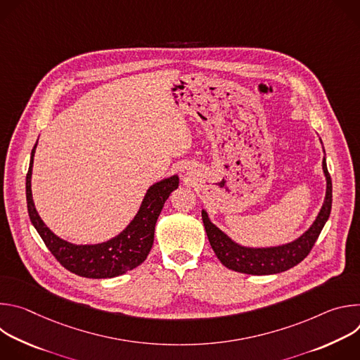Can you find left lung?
I'll return each instance as SVG.
<instances>
[{
    "label": "left lung",
    "mask_w": 360,
    "mask_h": 360,
    "mask_svg": "<svg viewBox=\"0 0 360 360\" xmlns=\"http://www.w3.org/2000/svg\"><path fill=\"white\" fill-rule=\"evenodd\" d=\"M322 169L326 179V193L322 208L314 224L292 242L265 248L240 245L228 236L215 224H212L208 212L202 210L205 231H207L210 243L222 265L235 272L248 275H274L285 272L302 262L315 245L321 231L329 219L332 210V181L325 158L322 161Z\"/></svg>",
    "instance_id": "obj_1"
}]
</instances>
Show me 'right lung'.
Here are the masks:
<instances>
[{"instance_id":"obj_1","label":"right lung","mask_w":360,"mask_h":360,"mask_svg":"<svg viewBox=\"0 0 360 360\" xmlns=\"http://www.w3.org/2000/svg\"><path fill=\"white\" fill-rule=\"evenodd\" d=\"M37 143L38 141L31 152L25 182L28 215L31 224L57 261L70 272L92 279L115 278L139 266L146 259L153 245L155 225L164 205L171 192L179 186V176L172 175L152 184L141 202L136 215L117 236L99 243L78 245L56 235L44 224L37 212L31 189Z\"/></svg>"}]
</instances>
